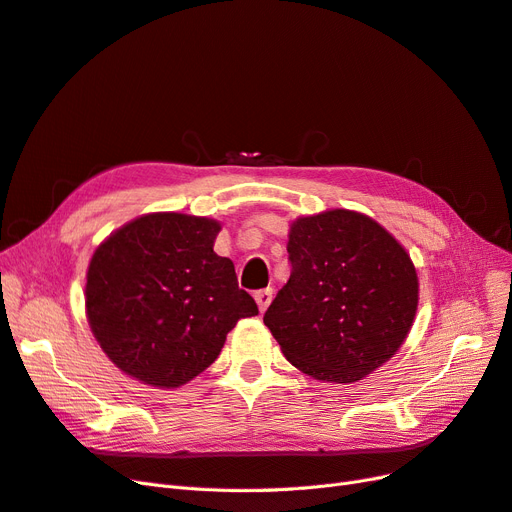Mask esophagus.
Here are the masks:
<instances>
[{"instance_id":"1","label":"esophagus","mask_w":512,"mask_h":512,"mask_svg":"<svg viewBox=\"0 0 512 512\" xmlns=\"http://www.w3.org/2000/svg\"><path fill=\"white\" fill-rule=\"evenodd\" d=\"M254 298H256V305L260 309V313L267 311V307L271 305V298H273V290L271 288H264V290H258L254 292Z\"/></svg>"}]
</instances>
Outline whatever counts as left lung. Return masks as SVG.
<instances>
[{"label":"left lung","instance_id":"1","mask_svg":"<svg viewBox=\"0 0 512 512\" xmlns=\"http://www.w3.org/2000/svg\"><path fill=\"white\" fill-rule=\"evenodd\" d=\"M292 273L264 313L281 354L324 383H356L407 341L419 303L409 252L360 211L290 224Z\"/></svg>","mask_w":512,"mask_h":512}]
</instances>
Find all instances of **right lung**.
Here are the masks:
<instances>
[{
	"label": "right lung",
	"mask_w": 512,
	"mask_h": 512,
	"mask_svg": "<svg viewBox=\"0 0 512 512\" xmlns=\"http://www.w3.org/2000/svg\"><path fill=\"white\" fill-rule=\"evenodd\" d=\"M214 218L154 211L99 243L86 271L93 337L125 375L161 390L214 362L241 317L258 315L235 264L214 252Z\"/></svg>",
	"instance_id": "right-lung-1"
}]
</instances>
